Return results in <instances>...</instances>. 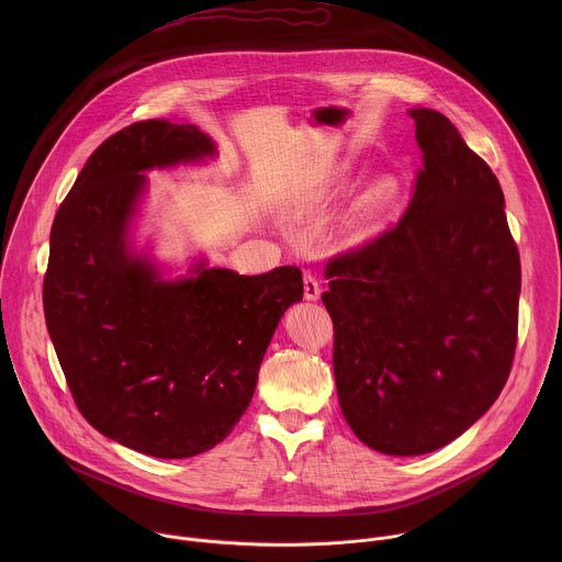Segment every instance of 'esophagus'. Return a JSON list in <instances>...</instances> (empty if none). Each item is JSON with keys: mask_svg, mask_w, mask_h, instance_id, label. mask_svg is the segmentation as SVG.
Wrapping results in <instances>:
<instances>
[{"mask_svg": "<svg viewBox=\"0 0 562 562\" xmlns=\"http://www.w3.org/2000/svg\"><path fill=\"white\" fill-rule=\"evenodd\" d=\"M303 283H305V299L307 301H318L321 299V283H318V279L312 270H305Z\"/></svg>", "mask_w": 562, "mask_h": 562, "instance_id": "esophagus-1", "label": "esophagus"}]
</instances>
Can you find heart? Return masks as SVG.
<instances>
[{"label":"heart","instance_id":"b5f03b06","mask_svg":"<svg viewBox=\"0 0 562 562\" xmlns=\"http://www.w3.org/2000/svg\"><path fill=\"white\" fill-rule=\"evenodd\" d=\"M394 192H396V183L394 181H385V183L379 186V190L374 194V201L376 203H385V201H390L394 196Z\"/></svg>","mask_w":562,"mask_h":562}]
</instances>
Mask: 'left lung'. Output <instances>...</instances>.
<instances>
[{"label": "left lung", "mask_w": 562, "mask_h": 562, "mask_svg": "<svg viewBox=\"0 0 562 562\" xmlns=\"http://www.w3.org/2000/svg\"><path fill=\"white\" fill-rule=\"evenodd\" d=\"M422 168L401 221L324 266L341 413L372 450L415 457L463 435L513 368L521 266L504 194L441 112L419 108Z\"/></svg>", "instance_id": "8db88e82"}]
</instances>
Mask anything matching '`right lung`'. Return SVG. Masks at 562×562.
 <instances>
[{"mask_svg":"<svg viewBox=\"0 0 562 562\" xmlns=\"http://www.w3.org/2000/svg\"><path fill=\"white\" fill-rule=\"evenodd\" d=\"M214 154L194 125L140 121L103 140L52 225L45 321L71 396L101 435L158 459L218 446L250 404L303 274L244 277L196 266L166 283L127 250V221L151 166Z\"/></svg>","mask_w":562,"mask_h":562,"instance_id":"add662e5","label":"right lung"}]
</instances>
